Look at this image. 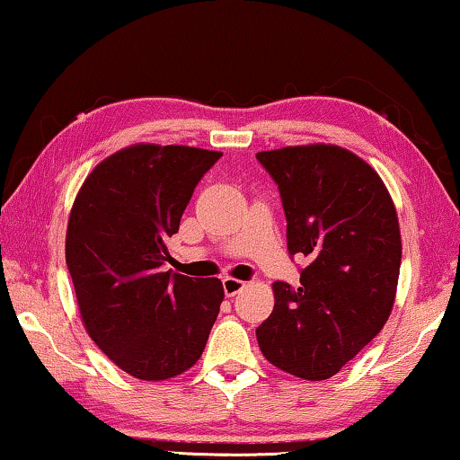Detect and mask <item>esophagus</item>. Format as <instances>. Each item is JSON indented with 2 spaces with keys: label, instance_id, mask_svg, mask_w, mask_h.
I'll list each match as a JSON object with an SVG mask.
<instances>
[{
  "label": "esophagus",
  "instance_id": "obj_1",
  "mask_svg": "<svg viewBox=\"0 0 460 460\" xmlns=\"http://www.w3.org/2000/svg\"><path fill=\"white\" fill-rule=\"evenodd\" d=\"M243 288H245V282L243 280L231 279V276H227V279H223V290H225V295H227V296H235V295L242 293Z\"/></svg>",
  "mask_w": 460,
  "mask_h": 460
}]
</instances>
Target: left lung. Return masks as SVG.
Listing matches in <instances>:
<instances>
[{
    "mask_svg": "<svg viewBox=\"0 0 460 460\" xmlns=\"http://www.w3.org/2000/svg\"><path fill=\"white\" fill-rule=\"evenodd\" d=\"M279 184L288 252L309 266L301 287L274 282V311L256 335L284 373L323 381L383 330L401 266L395 204L362 157L332 143L260 151Z\"/></svg>",
    "mask_w": 460,
    "mask_h": 460,
    "instance_id": "1",
    "label": "left lung"
}]
</instances>
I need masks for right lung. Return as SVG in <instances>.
Masks as SVG:
<instances>
[{
    "label": "right lung",
    "mask_w": 460,
    "mask_h": 460,
    "mask_svg": "<svg viewBox=\"0 0 460 460\" xmlns=\"http://www.w3.org/2000/svg\"><path fill=\"white\" fill-rule=\"evenodd\" d=\"M221 155L135 143L102 159L73 200L65 260L79 315L102 352L141 381L192 368L221 309V280L164 270L165 242Z\"/></svg>",
    "instance_id": "right-lung-1"
}]
</instances>
